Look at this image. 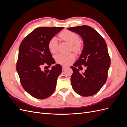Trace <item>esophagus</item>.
Instances as JSON below:
<instances>
[{"instance_id":"1","label":"esophagus","mask_w":127,"mask_h":127,"mask_svg":"<svg viewBox=\"0 0 127 127\" xmlns=\"http://www.w3.org/2000/svg\"><path fill=\"white\" fill-rule=\"evenodd\" d=\"M62 67H63V69L64 70H65L66 69V68H67V67H66V66H62Z\"/></svg>"}]
</instances>
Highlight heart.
I'll list each match as a JSON object with an SVG mask.
<instances>
[{"mask_svg": "<svg viewBox=\"0 0 127 127\" xmlns=\"http://www.w3.org/2000/svg\"><path fill=\"white\" fill-rule=\"evenodd\" d=\"M59 37L64 41L68 42L71 45V49L75 52H79L82 49V44L79 41V36L76 33L68 30H64L59 34ZM48 48L50 52L55 53L57 51L58 42L57 39L53 37L48 42ZM75 56L74 54L65 55L60 53L56 56V60L57 63L63 64H68L71 61L74 59Z\"/></svg>", "mask_w": 127, "mask_h": 127, "instance_id": "heart-1", "label": "heart"}]
</instances>
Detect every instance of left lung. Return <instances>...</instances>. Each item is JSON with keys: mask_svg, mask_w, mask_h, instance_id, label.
Listing matches in <instances>:
<instances>
[{"mask_svg": "<svg viewBox=\"0 0 127 127\" xmlns=\"http://www.w3.org/2000/svg\"><path fill=\"white\" fill-rule=\"evenodd\" d=\"M82 37L84 47L79 58L70 68L73 73L71 84L73 90L82 96H90L101 89L107 78L111 64L105 40L96 31L87 25L68 28ZM87 67L84 73L79 72L76 66Z\"/></svg>", "mask_w": 127, "mask_h": 127, "instance_id": "left-lung-1", "label": "left lung"}]
</instances>
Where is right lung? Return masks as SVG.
Listing matches in <instances>:
<instances>
[{"label": "right lung", "instance_id": "right-lung-1", "mask_svg": "<svg viewBox=\"0 0 127 127\" xmlns=\"http://www.w3.org/2000/svg\"><path fill=\"white\" fill-rule=\"evenodd\" d=\"M64 28H36L27 35L20 44L16 70L22 87L36 98H47L55 91L58 77L62 72L61 66L56 64L51 70H42L41 67L44 64L50 67L55 64L48 48V42Z\"/></svg>", "mask_w": 127, "mask_h": 127}]
</instances>
